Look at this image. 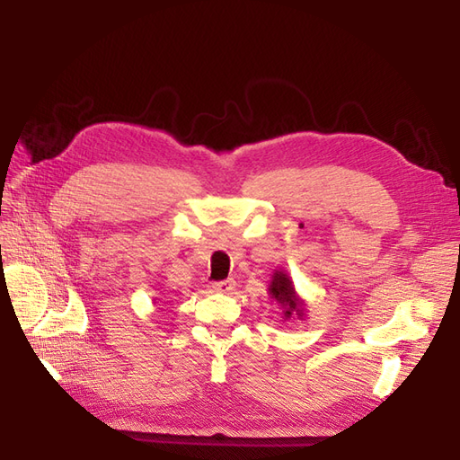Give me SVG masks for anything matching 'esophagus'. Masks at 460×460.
Masks as SVG:
<instances>
[{"label": "esophagus", "instance_id": "1", "mask_svg": "<svg viewBox=\"0 0 460 460\" xmlns=\"http://www.w3.org/2000/svg\"><path fill=\"white\" fill-rule=\"evenodd\" d=\"M234 279H224V281H214L212 288L216 293H231L234 288Z\"/></svg>", "mask_w": 460, "mask_h": 460}]
</instances>
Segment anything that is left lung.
<instances>
[{
    "label": "left lung",
    "instance_id": "obj_1",
    "mask_svg": "<svg viewBox=\"0 0 460 460\" xmlns=\"http://www.w3.org/2000/svg\"><path fill=\"white\" fill-rule=\"evenodd\" d=\"M269 293L281 305L285 319H291L293 315L304 317V311H305L304 300L298 298L291 278H288L285 272H281V270L274 272L270 287H269Z\"/></svg>",
    "mask_w": 460,
    "mask_h": 460
}]
</instances>
